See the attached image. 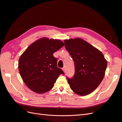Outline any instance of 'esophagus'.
Returning a JSON list of instances; mask_svg holds the SVG:
<instances>
[{
    "label": "esophagus",
    "instance_id": "esophagus-1",
    "mask_svg": "<svg viewBox=\"0 0 122 122\" xmlns=\"http://www.w3.org/2000/svg\"><path fill=\"white\" fill-rule=\"evenodd\" d=\"M62 70H63V71L64 72H66V69H65V67H63V68H62Z\"/></svg>",
    "mask_w": 122,
    "mask_h": 122
}]
</instances>
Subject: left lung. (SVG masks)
Wrapping results in <instances>:
<instances>
[{
	"instance_id": "1",
	"label": "left lung",
	"mask_w": 122,
	"mask_h": 122,
	"mask_svg": "<svg viewBox=\"0 0 122 122\" xmlns=\"http://www.w3.org/2000/svg\"><path fill=\"white\" fill-rule=\"evenodd\" d=\"M64 43L75 63V75L72 78L67 77L68 83L75 93L87 95L102 82L107 61L102 52L82 39H70Z\"/></svg>"
}]
</instances>
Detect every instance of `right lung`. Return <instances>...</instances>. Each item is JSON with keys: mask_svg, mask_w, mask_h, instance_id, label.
<instances>
[{"mask_svg": "<svg viewBox=\"0 0 122 122\" xmlns=\"http://www.w3.org/2000/svg\"><path fill=\"white\" fill-rule=\"evenodd\" d=\"M64 46L60 40L41 38L31 44L19 61V70L24 82L36 93L50 91L63 71L57 67L53 53Z\"/></svg>", "mask_w": 122, "mask_h": 122, "instance_id": "right-lung-1", "label": "right lung"}]
</instances>
